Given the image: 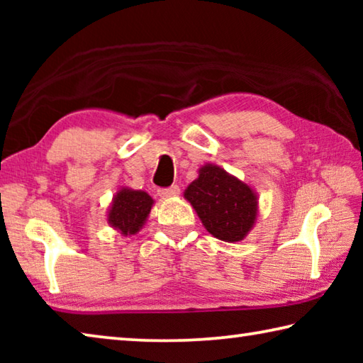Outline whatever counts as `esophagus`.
I'll list each match as a JSON object with an SVG mask.
<instances>
[{"instance_id":"34e87169","label":"esophagus","mask_w":363,"mask_h":363,"mask_svg":"<svg viewBox=\"0 0 363 363\" xmlns=\"http://www.w3.org/2000/svg\"><path fill=\"white\" fill-rule=\"evenodd\" d=\"M179 192H181V189H179V186H171V187H167V189H160L158 190V195L160 196H163V199H168V196H176V195H179Z\"/></svg>"}]
</instances>
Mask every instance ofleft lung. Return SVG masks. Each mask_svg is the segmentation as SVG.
<instances>
[{
	"mask_svg": "<svg viewBox=\"0 0 363 363\" xmlns=\"http://www.w3.org/2000/svg\"><path fill=\"white\" fill-rule=\"evenodd\" d=\"M184 196L195 208L206 230L219 240H242L255 224L257 201L253 190L213 164L200 169V176Z\"/></svg>",
	"mask_w": 363,
	"mask_h": 363,
	"instance_id": "1",
	"label": "left lung"
}]
</instances>
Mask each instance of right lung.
<instances>
[{
    "label": "right lung",
    "instance_id": "right-lung-1",
    "mask_svg": "<svg viewBox=\"0 0 363 363\" xmlns=\"http://www.w3.org/2000/svg\"><path fill=\"white\" fill-rule=\"evenodd\" d=\"M152 205L153 200L149 194L121 189L110 208L108 223L116 227L123 235H134L145 223Z\"/></svg>",
    "mask_w": 363,
    "mask_h": 363
}]
</instances>
